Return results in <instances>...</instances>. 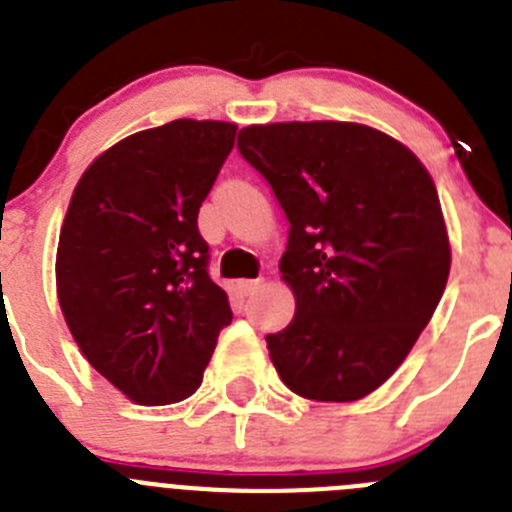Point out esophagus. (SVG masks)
Segmentation results:
<instances>
[{
  "instance_id": "esophagus-1",
  "label": "esophagus",
  "mask_w": 512,
  "mask_h": 512,
  "mask_svg": "<svg viewBox=\"0 0 512 512\" xmlns=\"http://www.w3.org/2000/svg\"><path fill=\"white\" fill-rule=\"evenodd\" d=\"M259 284H261V279H238L235 289H238L243 297H248V295H253L256 289H259Z\"/></svg>"
}]
</instances>
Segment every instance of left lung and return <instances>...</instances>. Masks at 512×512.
Instances as JSON below:
<instances>
[{"label": "left lung", "mask_w": 512, "mask_h": 512, "mask_svg": "<svg viewBox=\"0 0 512 512\" xmlns=\"http://www.w3.org/2000/svg\"><path fill=\"white\" fill-rule=\"evenodd\" d=\"M289 220L282 279L292 323L266 336L289 390L354 402L392 377L428 325L451 251L428 171L356 122H274L238 133Z\"/></svg>", "instance_id": "obj_1"}]
</instances>
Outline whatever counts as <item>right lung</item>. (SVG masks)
Masks as SVG:
<instances>
[{"label": "right lung", "mask_w": 512, "mask_h": 512, "mask_svg": "<svg viewBox=\"0 0 512 512\" xmlns=\"http://www.w3.org/2000/svg\"><path fill=\"white\" fill-rule=\"evenodd\" d=\"M235 130L174 120L130 135L71 197L56 253L63 318L89 364L138 405L192 395L233 320L197 215Z\"/></svg>", "instance_id": "obj_1"}]
</instances>
